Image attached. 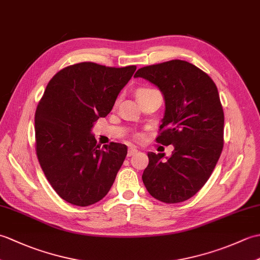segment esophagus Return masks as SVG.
I'll return each mask as SVG.
<instances>
[{
	"mask_svg": "<svg viewBox=\"0 0 260 260\" xmlns=\"http://www.w3.org/2000/svg\"><path fill=\"white\" fill-rule=\"evenodd\" d=\"M136 152H137L136 148H135L134 146H131V147L128 148V151H127V155L132 156V155H134V154H135Z\"/></svg>",
	"mask_w": 260,
	"mask_h": 260,
	"instance_id": "1",
	"label": "esophagus"
}]
</instances>
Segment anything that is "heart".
<instances>
[{
  "mask_svg": "<svg viewBox=\"0 0 260 260\" xmlns=\"http://www.w3.org/2000/svg\"><path fill=\"white\" fill-rule=\"evenodd\" d=\"M153 90H155V89H153V88H148V87H142V88H139V89H137L136 96H137V98H139V97H141L143 95H145V93L151 92Z\"/></svg>",
  "mask_w": 260,
  "mask_h": 260,
  "instance_id": "obj_1",
  "label": "heart"
}]
</instances>
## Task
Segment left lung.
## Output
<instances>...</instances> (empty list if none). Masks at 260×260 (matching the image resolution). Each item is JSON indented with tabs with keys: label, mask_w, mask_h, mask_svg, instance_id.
<instances>
[{
	"label": "left lung",
	"mask_w": 260,
	"mask_h": 260,
	"mask_svg": "<svg viewBox=\"0 0 260 260\" xmlns=\"http://www.w3.org/2000/svg\"><path fill=\"white\" fill-rule=\"evenodd\" d=\"M157 86L165 113L156 142L174 151L148 153L142 175L146 190L157 200L179 203L192 198L212 174L223 148L224 115L217 86L208 74L183 60H170L136 71Z\"/></svg>",
	"instance_id": "obj_1"
}]
</instances>
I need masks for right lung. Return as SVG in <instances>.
<instances>
[{
  "instance_id": "1",
  "label": "right lung",
  "mask_w": 260,
  "mask_h": 260,
  "mask_svg": "<svg viewBox=\"0 0 260 260\" xmlns=\"http://www.w3.org/2000/svg\"><path fill=\"white\" fill-rule=\"evenodd\" d=\"M135 70L136 66L80 62L48 82L35 116L36 152L49 183L64 201L90 206L112 187L127 147L114 142L101 147L91 127L109 114Z\"/></svg>"
}]
</instances>
